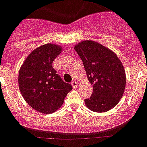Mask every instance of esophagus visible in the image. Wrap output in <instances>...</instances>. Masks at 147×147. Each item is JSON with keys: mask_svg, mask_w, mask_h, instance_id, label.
I'll list each match as a JSON object with an SVG mask.
<instances>
[{"mask_svg": "<svg viewBox=\"0 0 147 147\" xmlns=\"http://www.w3.org/2000/svg\"><path fill=\"white\" fill-rule=\"evenodd\" d=\"M72 88H73L74 89L77 88H78V83L74 80V81L72 82Z\"/></svg>", "mask_w": 147, "mask_h": 147, "instance_id": "1", "label": "esophagus"}]
</instances>
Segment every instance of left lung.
I'll use <instances>...</instances> for the list:
<instances>
[{
	"label": "left lung",
	"instance_id": "left-lung-1",
	"mask_svg": "<svg viewBox=\"0 0 147 147\" xmlns=\"http://www.w3.org/2000/svg\"><path fill=\"white\" fill-rule=\"evenodd\" d=\"M74 49L93 85L92 95L85 99L86 107L95 112L110 110L118 104L125 88L123 64L113 51L95 41H82Z\"/></svg>",
	"mask_w": 147,
	"mask_h": 147
}]
</instances>
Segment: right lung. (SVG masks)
<instances>
[{"mask_svg": "<svg viewBox=\"0 0 147 147\" xmlns=\"http://www.w3.org/2000/svg\"><path fill=\"white\" fill-rule=\"evenodd\" d=\"M62 48L47 43L32 51L19 72V88L26 102L35 110L51 114L57 111L72 89L53 68Z\"/></svg>", "mask_w": 147, "mask_h": 147, "instance_id": "right-lung-1", "label": "right lung"}]
</instances>
